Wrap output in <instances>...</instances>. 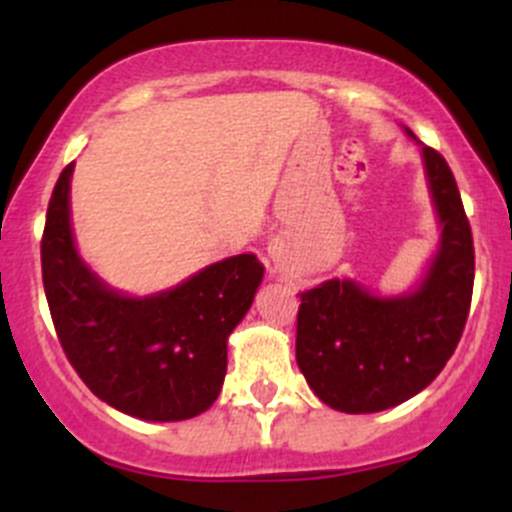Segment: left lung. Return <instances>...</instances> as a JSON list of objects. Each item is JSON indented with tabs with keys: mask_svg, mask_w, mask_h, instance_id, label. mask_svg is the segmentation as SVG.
I'll return each mask as SVG.
<instances>
[{
	"mask_svg": "<svg viewBox=\"0 0 512 512\" xmlns=\"http://www.w3.org/2000/svg\"><path fill=\"white\" fill-rule=\"evenodd\" d=\"M421 151L443 230L416 292L376 297L352 280H329L299 304V369L314 394L344 414L391 409L426 389L466 327L476 275L471 223L446 158Z\"/></svg>",
	"mask_w": 512,
	"mask_h": 512,
	"instance_id": "obj_1",
	"label": "left lung"
}]
</instances>
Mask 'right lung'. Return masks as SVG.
<instances>
[{
  "mask_svg": "<svg viewBox=\"0 0 512 512\" xmlns=\"http://www.w3.org/2000/svg\"><path fill=\"white\" fill-rule=\"evenodd\" d=\"M74 163L61 170L41 235V277L56 337L86 386L143 421H185L215 404L227 337L255 299L265 267L235 255L153 297L108 289L81 262L69 220Z\"/></svg>",
  "mask_w": 512,
  "mask_h": 512,
  "instance_id": "add662e5",
  "label": "right lung"
}]
</instances>
